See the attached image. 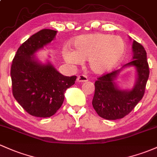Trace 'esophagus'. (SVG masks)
<instances>
[{
    "instance_id": "34e87169",
    "label": "esophagus",
    "mask_w": 157,
    "mask_h": 157,
    "mask_svg": "<svg viewBox=\"0 0 157 157\" xmlns=\"http://www.w3.org/2000/svg\"><path fill=\"white\" fill-rule=\"evenodd\" d=\"M87 80H88V79H87V76H85V75H80L77 77V82H87Z\"/></svg>"
}]
</instances>
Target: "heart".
<instances>
[{"label":"heart","instance_id":"b5f03b06","mask_svg":"<svg viewBox=\"0 0 157 157\" xmlns=\"http://www.w3.org/2000/svg\"><path fill=\"white\" fill-rule=\"evenodd\" d=\"M72 48L62 51L64 60L78 65L87 59L88 67L95 74H104L114 70L122 61L126 52V43L120 36L94 33L76 36L71 42Z\"/></svg>","mask_w":157,"mask_h":157}]
</instances>
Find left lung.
<instances>
[{
	"instance_id": "1",
	"label": "left lung",
	"mask_w": 157,
	"mask_h": 157,
	"mask_svg": "<svg viewBox=\"0 0 157 157\" xmlns=\"http://www.w3.org/2000/svg\"><path fill=\"white\" fill-rule=\"evenodd\" d=\"M132 48L133 56L130 62L120 70L102 75L96 81L92 105L102 118H123L136 107L144 96L150 73L147 53L144 47L136 40H133ZM129 66H133L136 70V82L132 89H123L116 80L119 73Z\"/></svg>"
}]
</instances>
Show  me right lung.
Listing matches in <instances>:
<instances>
[{"instance_id":"add662e5","label":"right lung","mask_w":157,"mask_h":157,"mask_svg":"<svg viewBox=\"0 0 157 157\" xmlns=\"http://www.w3.org/2000/svg\"><path fill=\"white\" fill-rule=\"evenodd\" d=\"M57 32L43 29L32 35L18 48L13 60L10 75L13 96L27 112L35 117L55 114L63 104L67 89L76 79L75 75L60 73L49 58L43 62L36 55L55 40Z\"/></svg>"}]
</instances>
